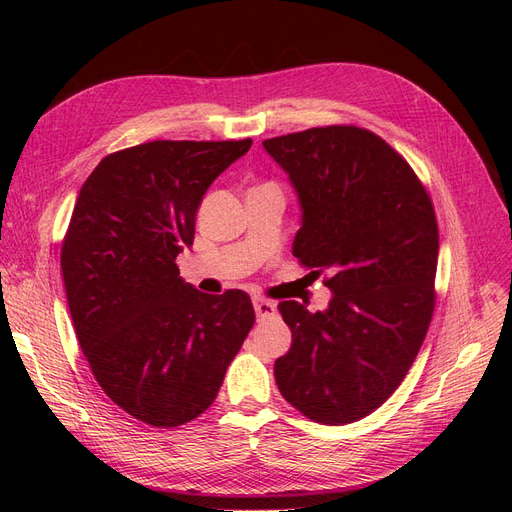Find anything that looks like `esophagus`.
<instances>
[{
	"label": "esophagus",
	"instance_id": "34e87169",
	"mask_svg": "<svg viewBox=\"0 0 512 512\" xmlns=\"http://www.w3.org/2000/svg\"><path fill=\"white\" fill-rule=\"evenodd\" d=\"M254 312H256V318L262 320V318H271L275 312H277V305L269 299H262V297H256L254 299Z\"/></svg>",
	"mask_w": 512,
	"mask_h": 512
}]
</instances>
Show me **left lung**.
<instances>
[{
    "label": "left lung",
    "mask_w": 512,
    "mask_h": 512,
    "mask_svg": "<svg viewBox=\"0 0 512 512\" xmlns=\"http://www.w3.org/2000/svg\"><path fill=\"white\" fill-rule=\"evenodd\" d=\"M299 196L292 254L333 292L312 314L282 301L290 350L275 361L286 401L346 425L389 399L412 367L436 303L438 224L410 164L374 132L309 128L262 141ZM309 273V275H312Z\"/></svg>",
    "instance_id": "8db88e82"
}]
</instances>
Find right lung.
<instances>
[{
  "label": "right lung",
  "mask_w": 512,
  "mask_h": 512,
  "mask_svg": "<svg viewBox=\"0 0 512 512\" xmlns=\"http://www.w3.org/2000/svg\"><path fill=\"white\" fill-rule=\"evenodd\" d=\"M250 147L136 145L106 156L76 198L61 245L74 331L102 391L147 425L203 414L256 320L243 290L203 294L175 265L209 185Z\"/></svg>",
  "instance_id": "obj_1"
}]
</instances>
